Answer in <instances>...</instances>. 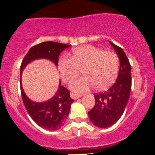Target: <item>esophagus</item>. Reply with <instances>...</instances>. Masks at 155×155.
<instances>
[{
	"mask_svg": "<svg viewBox=\"0 0 155 155\" xmlns=\"http://www.w3.org/2000/svg\"><path fill=\"white\" fill-rule=\"evenodd\" d=\"M71 97H72L73 99L74 100H76V99L79 98L80 97H81V95H79V94H76V93H71Z\"/></svg>",
	"mask_w": 155,
	"mask_h": 155,
	"instance_id": "esophagus-1",
	"label": "esophagus"
}]
</instances>
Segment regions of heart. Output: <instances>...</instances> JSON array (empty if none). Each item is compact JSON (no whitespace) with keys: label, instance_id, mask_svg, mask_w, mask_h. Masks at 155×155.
Here are the masks:
<instances>
[{"label":"heart","instance_id":"heart-1","mask_svg":"<svg viewBox=\"0 0 155 155\" xmlns=\"http://www.w3.org/2000/svg\"><path fill=\"white\" fill-rule=\"evenodd\" d=\"M81 68V77L69 84L74 92H86L94 87L104 90L114 82L119 69V58L112 51H104L92 45H83L73 49L72 58L64 54L58 61L60 77L64 82L75 78Z\"/></svg>","mask_w":155,"mask_h":155}]
</instances>
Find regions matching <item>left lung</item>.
I'll use <instances>...</instances> for the list:
<instances>
[{
    "label": "left lung",
    "mask_w": 155,
    "mask_h": 155,
    "mask_svg": "<svg viewBox=\"0 0 155 155\" xmlns=\"http://www.w3.org/2000/svg\"><path fill=\"white\" fill-rule=\"evenodd\" d=\"M120 59V71L116 82L107 91L95 94V104L88 112L94 125L106 128L120 120L128 102L131 90V66L122 48L108 41Z\"/></svg>",
    "instance_id": "1"
}]
</instances>
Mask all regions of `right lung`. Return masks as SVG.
<instances>
[{
	"label": "right lung",
	"mask_w": 155,
	"mask_h": 155,
	"mask_svg": "<svg viewBox=\"0 0 155 155\" xmlns=\"http://www.w3.org/2000/svg\"><path fill=\"white\" fill-rule=\"evenodd\" d=\"M70 46L53 41L42 42L30 49L21 64L20 89L23 103L33 120L41 127L48 130H57L61 128L66 121L71 106L74 101L70 97V92L61 86L60 81L58 90L50 99L44 102L31 101L23 90L22 74L25 68L36 60H50L55 66H58L60 54Z\"/></svg>",
	"instance_id": "1"
}]
</instances>
